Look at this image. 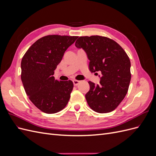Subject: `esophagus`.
Listing matches in <instances>:
<instances>
[{"instance_id": "1", "label": "esophagus", "mask_w": 156, "mask_h": 156, "mask_svg": "<svg viewBox=\"0 0 156 156\" xmlns=\"http://www.w3.org/2000/svg\"><path fill=\"white\" fill-rule=\"evenodd\" d=\"M73 83L74 86H77L78 84H79V83H80V81H77V80H73Z\"/></svg>"}]
</instances>
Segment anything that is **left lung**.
I'll return each mask as SVG.
<instances>
[{
    "mask_svg": "<svg viewBox=\"0 0 156 156\" xmlns=\"http://www.w3.org/2000/svg\"><path fill=\"white\" fill-rule=\"evenodd\" d=\"M75 47L83 49L90 60V72H101L100 84L89 81L85 98L89 107L99 113L112 111L124 100L131 81L130 60L116 41L100 36H81Z\"/></svg>",
    "mask_w": 156,
    "mask_h": 156,
    "instance_id": "left-lung-1",
    "label": "left lung"
}]
</instances>
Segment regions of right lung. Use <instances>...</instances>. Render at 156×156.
I'll use <instances>...</instances> for the list:
<instances>
[{
    "mask_svg": "<svg viewBox=\"0 0 156 156\" xmlns=\"http://www.w3.org/2000/svg\"><path fill=\"white\" fill-rule=\"evenodd\" d=\"M77 37L44 36L33 44L22 58L21 77L27 95L44 112H58L68 104L73 82L58 81L53 75L65 51Z\"/></svg>",
    "mask_w": 156,
    "mask_h": 156,
    "instance_id": "1",
    "label": "right lung"
}]
</instances>
